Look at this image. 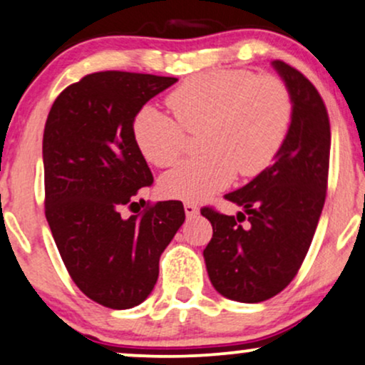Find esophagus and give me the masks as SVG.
<instances>
[{
    "instance_id": "esophagus-1",
    "label": "esophagus",
    "mask_w": 365,
    "mask_h": 365,
    "mask_svg": "<svg viewBox=\"0 0 365 365\" xmlns=\"http://www.w3.org/2000/svg\"><path fill=\"white\" fill-rule=\"evenodd\" d=\"M183 209H185L187 217H195L197 215H199V206L194 202H185L183 204Z\"/></svg>"
}]
</instances>
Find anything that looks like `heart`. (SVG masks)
Masks as SVG:
<instances>
[{
	"label": "heart",
	"instance_id": "b5f03b06",
	"mask_svg": "<svg viewBox=\"0 0 365 365\" xmlns=\"http://www.w3.org/2000/svg\"><path fill=\"white\" fill-rule=\"evenodd\" d=\"M166 103L175 120L144 106L132 123L137 149L150 165L177 163L187 133H200L202 156L187 159L161 180L166 197L199 202L223 190L237 171L249 178L262 173L283 148L293 104L287 86L274 75L249 70H209L188 77Z\"/></svg>",
	"mask_w": 365,
	"mask_h": 365
}]
</instances>
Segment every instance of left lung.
I'll return each mask as SVG.
<instances>
[{
  "instance_id": "obj_1",
  "label": "left lung",
  "mask_w": 365,
  "mask_h": 365,
  "mask_svg": "<svg viewBox=\"0 0 365 365\" xmlns=\"http://www.w3.org/2000/svg\"><path fill=\"white\" fill-rule=\"evenodd\" d=\"M273 66L293 104L282 150L252 182L225 195L244 212L235 217L200 209L212 225V238L204 249L209 279L226 299L245 304L278 295L295 278L328 188L331 130L324 101L299 70L282 60Z\"/></svg>"
}]
</instances>
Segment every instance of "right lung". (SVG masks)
<instances>
[{
	"instance_id": "add662e5",
	"label": "right lung",
	"mask_w": 365,
	"mask_h": 365,
	"mask_svg": "<svg viewBox=\"0 0 365 365\" xmlns=\"http://www.w3.org/2000/svg\"><path fill=\"white\" fill-rule=\"evenodd\" d=\"M177 81L118 70L89 73L54 99L46 120V220L73 283L104 307L121 311L148 299L159 257L185 221L180 200L121 215L153 183L133 140V118Z\"/></svg>"
}]
</instances>
